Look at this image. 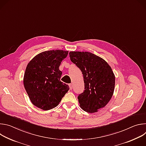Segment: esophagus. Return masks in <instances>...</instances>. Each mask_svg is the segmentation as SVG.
<instances>
[{
  "label": "esophagus",
  "instance_id": "1",
  "mask_svg": "<svg viewBox=\"0 0 146 146\" xmlns=\"http://www.w3.org/2000/svg\"><path fill=\"white\" fill-rule=\"evenodd\" d=\"M69 86L70 89V90H72V89L73 88V84H69Z\"/></svg>",
  "mask_w": 146,
  "mask_h": 146
}]
</instances>
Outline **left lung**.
<instances>
[{
  "label": "left lung",
  "instance_id": "1",
  "mask_svg": "<svg viewBox=\"0 0 146 146\" xmlns=\"http://www.w3.org/2000/svg\"><path fill=\"white\" fill-rule=\"evenodd\" d=\"M69 56L84 78L85 90L77 98L80 106L87 113H95L105 107L113 95L115 76L112 69L105 60L91 52L71 51Z\"/></svg>",
  "mask_w": 146,
  "mask_h": 146
}]
</instances>
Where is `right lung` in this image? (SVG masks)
Returning a JSON list of instances; mask_svg holds the SVG:
<instances>
[{
    "mask_svg": "<svg viewBox=\"0 0 146 146\" xmlns=\"http://www.w3.org/2000/svg\"><path fill=\"white\" fill-rule=\"evenodd\" d=\"M68 51L50 50L38 54L28 64L24 77L25 89L33 105L43 110L56 107L69 90L60 81L59 68Z\"/></svg>",
    "mask_w": 146,
    "mask_h": 146,
    "instance_id": "right-lung-1",
    "label": "right lung"
}]
</instances>
